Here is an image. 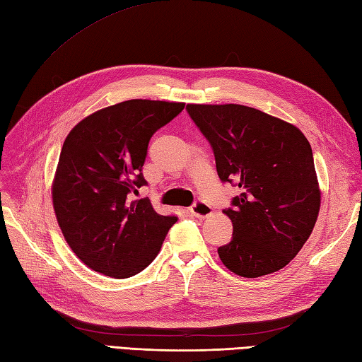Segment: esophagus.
I'll return each mask as SVG.
<instances>
[{"instance_id":"obj_1","label":"esophagus","mask_w":362,"mask_h":362,"mask_svg":"<svg viewBox=\"0 0 362 362\" xmlns=\"http://www.w3.org/2000/svg\"><path fill=\"white\" fill-rule=\"evenodd\" d=\"M189 212H191V216L197 217V218H206L212 214V209H211V206L206 205V203L199 202V203H196V205L189 208Z\"/></svg>"}]
</instances>
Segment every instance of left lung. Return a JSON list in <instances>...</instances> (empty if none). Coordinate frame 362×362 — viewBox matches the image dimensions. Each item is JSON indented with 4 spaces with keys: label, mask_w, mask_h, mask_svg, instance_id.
<instances>
[{
    "label": "left lung",
    "mask_w": 362,
    "mask_h": 362,
    "mask_svg": "<svg viewBox=\"0 0 362 362\" xmlns=\"http://www.w3.org/2000/svg\"><path fill=\"white\" fill-rule=\"evenodd\" d=\"M187 110L212 146L220 180L242 189L223 211L234 233L217 249L221 263L245 278L280 271L318 218L321 191L309 141L295 125L246 105Z\"/></svg>",
    "instance_id": "left-lung-1"
}]
</instances>
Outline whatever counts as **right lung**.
I'll list each match as a JSON object with an SVG mask.
<instances>
[{
	"instance_id": "1",
	"label": "right lung",
	"mask_w": 362,
	"mask_h": 362,
	"mask_svg": "<svg viewBox=\"0 0 362 362\" xmlns=\"http://www.w3.org/2000/svg\"><path fill=\"white\" fill-rule=\"evenodd\" d=\"M183 108V102L125 100L82 119L64 141L53 209L66 242L90 269L128 278L159 254L177 217L157 214L150 200L129 194L146 185L151 136Z\"/></svg>"
}]
</instances>
